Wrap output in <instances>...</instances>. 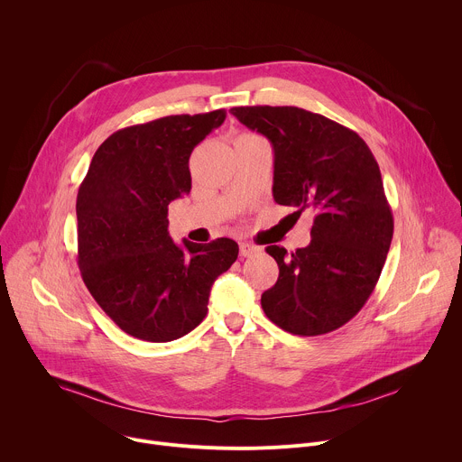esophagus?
<instances>
[{
    "label": "esophagus",
    "mask_w": 462,
    "mask_h": 462,
    "mask_svg": "<svg viewBox=\"0 0 462 462\" xmlns=\"http://www.w3.org/2000/svg\"><path fill=\"white\" fill-rule=\"evenodd\" d=\"M261 252V248L259 246H255V245H250V243H239V254L243 255V257H252V255H255V254H259Z\"/></svg>",
    "instance_id": "obj_1"
}]
</instances>
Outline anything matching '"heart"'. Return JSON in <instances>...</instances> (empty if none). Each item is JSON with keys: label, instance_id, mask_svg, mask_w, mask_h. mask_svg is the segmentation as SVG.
<instances>
[{"label": "heart", "instance_id": "heart-1", "mask_svg": "<svg viewBox=\"0 0 462 462\" xmlns=\"http://www.w3.org/2000/svg\"><path fill=\"white\" fill-rule=\"evenodd\" d=\"M241 137H254V135H241Z\"/></svg>", "mask_w": 462, "mask_h": 462}]
</instances>
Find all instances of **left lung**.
Wrapping results in <instances>:
<instances>
[{"instance_id": "1", "label": "left lung", "mask_w": 462, "mask_h": 462, "mask_svg": "<svg viewBox=\"0 0 462 462\" xmlns=\"http://www.w3.org/2000/svg\"><path fill=\"white\" fill-rule=\"evenodd\" d=\"M230 113L274 150V201L314 212L310 243L267 246L278 282L261 294L267 318L300 337L331 333L365 305L393 239V214L369 146L353 129L294 106Z\"/></svg>"}]
</instances>
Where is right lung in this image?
<instances>
[{
	"mask_svg": "<svg viewBox=\"0 0 462 462\" xmlns=\"http://www.w3.org/2000/svg\"><path fill=\"white\" fill-rule=\"evenodd\" d=\"M226 111L170 115L107 137L77 197L79 269L124 333L171 342L199 325L217 276L237 259L228 237L207 245L168 234V205L191 189L189 155Z\"/></svg>",
	"mask_w": 462,
	"mask_h": 462,
	"instance_id": "obj_1",
	"label": "right lung"
}]
</instances>
